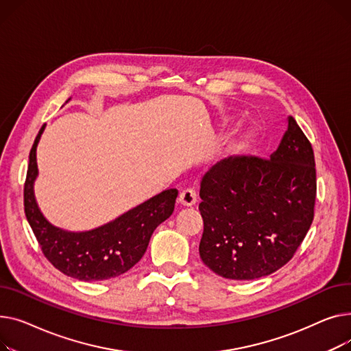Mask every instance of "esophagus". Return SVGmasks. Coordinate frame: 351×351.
<instances>
[{"label":"esophagus","instance_id":"1","mask_svg":"<svg viewBox=\"0 0 351 351\" xmlns=\"http://www.w3.org/2000/svg\"><path fill=\"white\" fill-rule=\"evenodd\" d=\"M178 202L182 205V207H191L197 202V193L193 189L182 190L178 195Z\"/></svg>","mask_w":351,"mask_h":351}]
</instances>
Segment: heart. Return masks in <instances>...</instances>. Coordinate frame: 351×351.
I'll return each mask as SVG.
<instances>
[{
    "label": "heart",
    "instance_id": "heart-1",
    "mask_svg": "<svg viewBox=\"0 0 351 351\" xmlns=\"http://www.w3.org/2000/svg\"><path fill=\"white\" fill-rule=\"evenodd\" d=\"M255 140V133L254 130L248 129L241 132L235 138H232L226 147L222 152V157L223 158H231L234 156H238L241 153H243L245 150H248L251 147V144Z\"/></svg>",
    "mask_w": 351,
    "mask_h": 351
}]
</instances>
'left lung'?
Listing matches in <instances>:
<instances>
[{
    "instance_id": "8db88e82",
    "label": "left lung",
    "mask_w": 351,
    "mask_h": 351,
    "mask_svg": "<svg viewBox=\"0 0 351 351\" xmlns=\"http://www.w3.org/2000/svg\"><path fill=\"white\" fill-rule=\"evenodd\" d=\"M199 256L217 275L252 280L292 259L315 215V154L296 120L287 117L269 160L225 158L202 177Z\"/></svg>"
}]
</instances>
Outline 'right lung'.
I'll list each match as a JSON object with an SVG mask.
<instances>
[{
  "instance_id": "1",
  "label": "right lung",
  "mask_w": 351,
  "mask_h": 351,
  "mask_svg": "<svg viewBox=\"0 0 351 351\" xmlns=\"http://www.w3.org/2000/svg\"><path fill=\"white\" fill-rule=\"evenodd\" d=\"M44 130L45 125L31 149L24 187L25 215L40 250L58 271L79 280H106L128 272L143 258L154 230L173 214L178 191L164 190L90 231L58 228L40 213L34 194L38 177L36 146Z\"/></svg>"
}]
</instances>
